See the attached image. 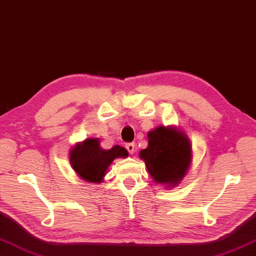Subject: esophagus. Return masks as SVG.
<instances>
[{"label":"esophagus","instance_id":"obj_1","mask_svg":"<svg viewBox=\"0 0 256 256\" xmlns=\"http://www.w3.org/2000/svg\"><path fill=\"white\" fill-rule=\"evenodd\" d=\"M125 148H126L130 154H133L135 152V144L134 143H128L126 145H125Z\"/></svg>","mask_w":256,"mask_h":256}]
</instances>
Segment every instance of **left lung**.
Wrapping results in <instances>:
<instances>
[{
  "label": "left lung",
  "instance_id": "8db88e82",
  "mask_svg": "<svg viewBox=\"0 0 256 256\" xmlns=\"http://www.w3.org/2000/svg\"><path fill=\"white\" fill-rule=\"evenodd\" d=\"M148 148L140 152L148 172L156 183L175 186L192 162V145L181 130L158 126L148 134Z\"/></svg>",
  "mask_w": 256,
  "mask_h": 256
}]
</instances>
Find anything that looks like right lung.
Returning a JSON list of instances; mask_svg holds the SVG:
<instances>
[{"label": "right lung", "mask_w": 256, "mask_h": 256, "mask_svg": "<svg viewBox=\"0 0 256 256\" xmlns=\"http://www.w3.org/2000/svg\"><path fill=\"white\" fill-rule=\"evenodd\" d=\"M128 153L120 145L104 150L98 138H86L75 144L70 152V163L80 178L86 182L101 183L108 168L116 158H128Z\"/></svg>", "instance_id": "right-lung-1"}]
</instances>
